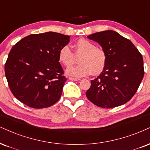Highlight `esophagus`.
Here are the masks:
<instances>
[{
	"label": "esophagus",
	"instance_id": "34e87169",
	"mask_svg": "<svg viewBox=\"0 0 150 150\" xmlns=\"http://www.w3.org/2000/svg\"><path fill=\"white\" fill-rule=\"evenodd\" d=\"M69 80L71 81H80V79H76V78H72V77H69Z\"/></svg>",
	"mask_w": 150,
	"mask_h": 150
}]
</instances>
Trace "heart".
<instances>
[{"label":"heart","mask_w":150,"mask_h":150,"mask_svg":"<svg viewBox=\"0 0 150 150\" xmlns=\"http://www.w3.org/2000/svg\"><path fill=\"white\" fill-rule=\"evenodd\" d=\"M75 55L80 56L79 65L70 67L66 74L70 76L84 77L91 74L97 75L103 71L107 62V54L101 48H97L92 42L80 39L74 44ZM59 61L66 67H69L75 60L74 54L68 45L62 47L58 52Z\"/></svg>","instance_id":"b5f03b06"}]
</instances>
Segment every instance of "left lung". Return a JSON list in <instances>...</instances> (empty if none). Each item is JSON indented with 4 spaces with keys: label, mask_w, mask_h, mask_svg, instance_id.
I'll use <instances>...</instances> for the list:
<instances>
[{
    "label": "left lung",
    "mask_w": 150,
    "mask_h": 150,
    "mask_svg": "<svg viewBox=\"0 0 150 150\" xmlns=\"http://www.w3.org/2000/svg\"><path fill=\"white\" fill-rule=\"evenodd\" d=\"M88 38L106 51L107 62L101 74L91 81L86 97L101 108H114L128 102L143 79L142 55L130 40L115 31H101Z\"/></svg>",
    "instance_id": "8db88e82"
}]
</instances>
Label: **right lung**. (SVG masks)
Here are the masks:
<instances>
[{
	"label": "right lung",
	"instance_id": "obj_1",
	"mask_svg": "<svg viewBox=\"0 0 150 150\" xmlns=\"http://www.w3.org/2000/svg\"><path fill=\"white\" fill-rule=\"evenodd\" d=\"M69 39L55 32L33 34L12 48L5 72L11 92L18 100L31 108H43L60 99L67 79L58 52Z\"/></svg>",
	"mask_w": 150,
	"mask_h": 150
}]
</instances>
